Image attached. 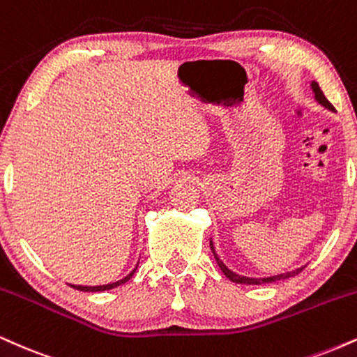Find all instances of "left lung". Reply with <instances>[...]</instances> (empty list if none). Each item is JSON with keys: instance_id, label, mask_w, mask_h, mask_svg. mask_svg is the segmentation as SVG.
Masks as SVG:
<instances>
[{"instance_id": "left-lung-1", "label": "left lung", "mask_w": 357, "mask_h": 357, "mask_svg": "<svg viewBox=\"0 0 357 357\" xmlns=\"http://www.w3.org/2000/svg\"><path fill=\"white\" fill-rule=\"evenodd\" d=\"M311 89H312V93H314V100L319 102L321 106H324V108L329 109V111H334V106L331 105L328 100H326L324 93L321 91L319 84H317L316 81H311ZM209 246H211L214 259H216V263L221 268V271L225 273V276L229 279V281L236 282V284H268V282H276V281H282V279H287V278H294L296 274H299L304 269V266H303V268L294 269V271H291V273L278 274V276H269V278H246V276H239V274H236V273L231 271V269L227 268V266L220 259V256L216 255V249H214L213 239H211V241H209Z\"/></svg>"}]
</instances>
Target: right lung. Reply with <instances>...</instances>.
Returning a JSON list of instances; mask_svg holds the SVG:
<instances>
[{
	"label": "right lung",
	"mask_w": 357,
	"mask_h": 357,
	"mask_svg": "<svg viewBox=\"0 0 357 357\" xmlns=\"http://www.w3.org/2000/svg\"><path fill=\"white\" fill-rule=\"evenodd\" d=\"M137 264H139V263H137ZM137 264H136V268L132 269V271H131L130 274H128L126 278L119 279V281H116V282H111V284H102V286H78V284H70V286L73 287V289L84 291V293H100V291H108V289H113V287H118V286L124 284V282H126V281H130L132 274L136 273V269H137Z\"/></svg>",
	"instance_id": "right-lung-1"
}]
</instances>
